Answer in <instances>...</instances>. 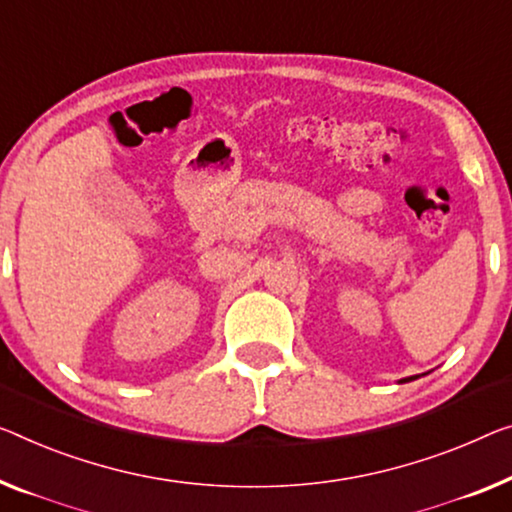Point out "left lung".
<instances>
[{
    "label": "left lung",
    "mask_w": 512,
    "mask_h": 512,
    "mask_svg": "<svg viewBox=\"0 0 512 512\" xmlns=\"http://www.w3.org/2000/svg\"><path fill=\"white\" fill-rule=\"evenodd\" d=\"M421 375H414V377H404V379H400V384H407V381H414V379H418Z\"/></svg>",
    "instance_id": "obj_1"
}]
</instances>
